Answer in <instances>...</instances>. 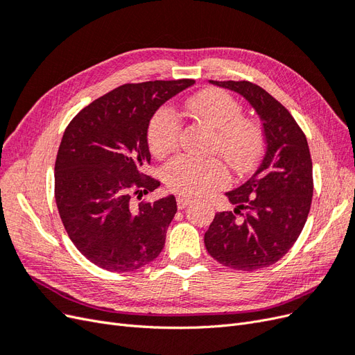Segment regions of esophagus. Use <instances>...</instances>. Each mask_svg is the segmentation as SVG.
<instances>
[{"label": "esophagus", "mask_w": 355, "mask_h": 355, "mask_svg": "<svg viewBox=\"0 0 355 355\" xmlns=\"http://www.w3.org/2000/svg\"><path fill=\"white\" fill-rule=\"evenodd\" d=\"M176 201H178V209H185L188 204L192 201L189 197H187V196H179L178 198H176Z\"/></svg>", "instance_id": "34e87169"}]
</instances>
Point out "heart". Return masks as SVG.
Wrapping results in <instances>:
<instances>
[{
    "mask_svg": "<svg viewBox=\"0 0 355 355\" xmlns=\"http://www.w3.org/2000/svg\"><path fill=\"white\" fill-rule=\"evenodd\" d=\"M185 110L196 121L214 130L211 151L219 153L235 170L254 164L263 149V132L250 118L243 116V106L222 90L202 92L185 102ZM180 135V121L170 108H159L148 125V145L157 157L173 151ZM230 179L220 159H200L178 155L164 167V180L170 189L187 196L206 194L223 187Z\"/></svg>",
    "mask_w": 355,
    "mask_h": 355,
    "instance_id": "heart-1",
    "label": "heart"
}]
</instances>
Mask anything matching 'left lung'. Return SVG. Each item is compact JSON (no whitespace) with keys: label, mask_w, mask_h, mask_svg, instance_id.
<instances>
[{"label":"left lung","mask_w":355,"mask_h":355,"mask_svg":"<svg viewBox=\"0 0 355 355\" xmlns=\"http://www.w3.org/2000/svg\"><path fill=\"white\" fill-rule=\"evenodd\" d=\"M240 93L259 114L265 153L245 182L227 192L232 211L214 214L204 244L213 259L239 271L266 268L292 249L314 192L306 136L284 106L250 81H213Z\"/></svg>","instance_id":"left-lung-1"}]
</instances>
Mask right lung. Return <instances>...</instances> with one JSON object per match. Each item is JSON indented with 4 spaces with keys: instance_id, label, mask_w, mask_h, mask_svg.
Here are the masks:
<instances>
[{
    "instance_id": "add662e5",
    "label": "right lung",
    "mask_w": 355,
    "mask_h": 355,
    "mask_svg": "<svg viewBox=\"0 0 355 355\" xmlns=\"http://www.w3.org/2000/svg\"><path fill=\"white\" fill-rule=\"evenodd\" d=\"M194 80L124 84L75 115L55 164V198L71 241L108 271H135L161 253L176 214L173 196L132 204L159 187L144 173L151 163L148 125L155 111Z\"/></svg>"
}]
</instances>
